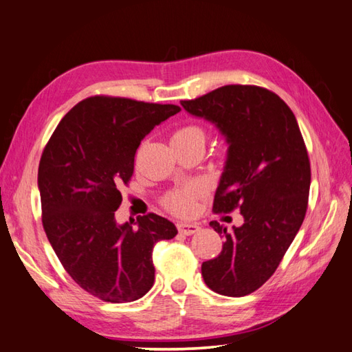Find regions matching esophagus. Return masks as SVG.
I'll list each match as a JSON object with an SVG mask.
<instances>
[{"label": "esophagus", "instance_id": "34e87169", "mask_svg": "<svg viewBox=\"0 0 352 352\" xmlns=\"http://www.w3.org/2000/svg\"><path fill=\"white\" fill-rule=\"evenodd\" d=\"M178 232L182 233V235H194L199 230V226L198 224H192V223H178Z\"/></svg>", "mask_w": 352, "mask_h": 352}]
</instances>
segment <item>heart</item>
Instances as JSON below:
<instances>
[{
  "label": "heart",
  "instance_id": "heart-1",
  "mask_svg": "<svg viewBox=\"0 0 352 352\" xmlns=\"http://www.w3.org/2000/svg\"><path fill=\"white\" fill-rule=\"evenodd\" d=\"M188 142H204L203 129L197 125H184L174 131L170 137V144L188 143ZM198 197V189L194 186H186V188L170 192L164 198V206L175 215H190L195 209V199Z\"/></svg>",
  "mask_w": 352,
  "mask_h": 352
}]
</instances>
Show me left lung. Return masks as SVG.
<instances>
[{
    "label": "left lung",
    "instance_id": "left-lung-1",
    "mask_svg": "<svg viewBox=\"0 0 352 352\" xmlns=\"http://www.w3.org/2000/svg\"><path fill=\"white\" fill-rule=\"evenodd\" d=\"M182 107L213 123L229 144L213 210L238 208L244 224L229 232L210 221L224 243L201 274L210 290L241 298L270 279L304 223L311 183L305 143L292 109L267 88L226 85Z\"/></svg>",
    "mask_w": 352,
    "mask_h": 352
}]
</instances>
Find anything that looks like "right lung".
Instances as JSON below:
<instances>
[{
	"label": "right lung",
	"instance_id": "obj_1",
	"mask_svg": "<svg viewBox=\"0 0 352 352\" xmlns=\"http://www.w3.org/2000/svg\"><path fill=\"white\" fill-rule=\"evenodd\" d=\"M125 98L93 96L68 111L45 144L38 188L43 226L65 272L100 300L126 304L154 285L153 249L177 227L155 213L117 224L119 188L154 126L180 111Z\"/></svg>",
	"mask_w": 352,
	"mask_h": 352
}]
</instances>
